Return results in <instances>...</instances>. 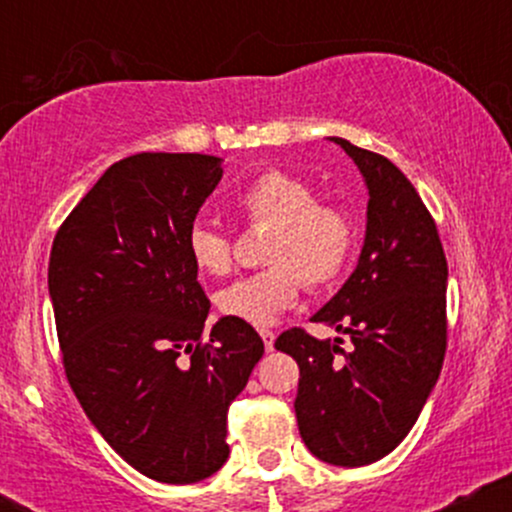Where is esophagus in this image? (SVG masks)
Returning a JSON list of instances; mask_svg holds the SVG:
<instances>
[{"label": "esophagus", "mask_w": 512, "mask_h": 512, "mask_svg": "<svg viewBox=\"0 0 512 512\" xmlns=\"http://www.w3.org/2000/svg\"><path fill=\"white\" fill-rule=\"evenodd\" d=\"M260 337H262V342H264V349L274 351V339H276V334H274L272 330H260Z\"/></svg>", "instance_id": "34e87169"}]
</instances>
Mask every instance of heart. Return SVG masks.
I'll list each match as a JSON object with an SVG mask.
<instances>
[{
    "label": "heart",
    "instance_id": "1",
    "mask_svg": "<svg viewBox=\"0 0 512 512\" xmlns=\"http://www.w3.org/2000/svg\"><path fill=\"white\" fill-rule=\"evenodd\" d=\"M231 207L248 226L269 228L262 262L269 267L233 281L219 293L223 315L248 325H272L301 296L330 289L349 269L358 243L354 211L337 202H320L313 185L284 173L264 170L233 195ZM187 252L199 272L221 276L231 269L228 233L197 223L187 233Z\"/></svg>",
    "mask_w": 512,
    "mask_h": 512
}]
</instances>
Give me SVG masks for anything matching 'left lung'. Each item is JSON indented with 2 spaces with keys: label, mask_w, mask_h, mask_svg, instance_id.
I'll return each mask as SVG.
<instances>
[{
  "label": "left lung",
  "mask_w": 512,
  "mask_h": 512,
  "mask_svg": "<svg viewBox=\"0 0 512 512\" xmlns=\"http://www.w3.org/2000/svg\"><path fill=\"white\" fill-rule=\"evenodd\" d=\"M368 185L366 243L354 274L313 322L349 337L315 339L303 327L274 346L301 368L296 407L303 443L322 462L363 467L402 443L419 419L448 349V260L436 221L395 163L346 139Z\"/></svg>",
  "instance_id": "8db88e82"
}]
</instances>
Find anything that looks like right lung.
<instances>
[{
  "mask_svg": "<svg viewBox=\"0 0 512 512\" xmlns=\"http://www.w3.org/2000/svg\"><path fill=\"white\" fill-rule=\"evenodd\" d=\"M221 175L207 154L127 156L52 240L48 289L69 385L110 448L163 484L223 467L228 407L264 354L236 317L204 334L211 303L187 233Z\"/></svg>",
  "mask_w": 512,
  "mask_h": 512,
  "instance_id": "add662e5",
  "label": "right lung"
}]
</instances>
